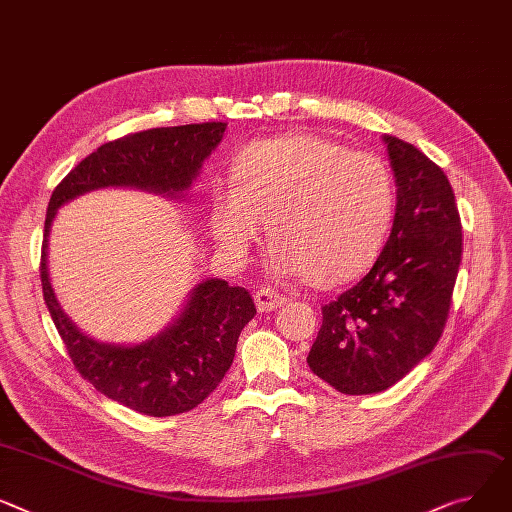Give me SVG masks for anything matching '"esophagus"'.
Here are the masks:
<instances>
[{
  "label": "esophagus",
  "instance_id": "obj_1",
  "mask_svg": "<svg viewBox=\"0 0 512 512\" xmlns=\"http://www.w3.org/2000/svg\"><path fill=\"white\" fill-rule=\"evenodd\" d=\"M284 300H286V298H284L282 294H278V292H274V290H269V288H261V290L255 292V306H257L259 313L276 311L278 306L284 304Z\"/></svg>",
  "mask_w": 512,
  "mask_h": 512
}]
</instances>
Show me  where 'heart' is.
Wrapping results in <instances>:
<instances>
[{
	"mask_svg": "<svg viewBox=\"0 0 512 512\" xmlns=\"http://www.w3.org/2000/svg\"><path fill=\"white\" fill-rule=\"evenodd\" d=\"M230 185L210 193L208 222L218 249L243 263L265 230L282 278L339 286L379 257L393 214V179L374 154L317 133H288L245 146Z\"/></svg>",
	"mask_w": 512,
	"mask_h": 512,
	"instance_id": "heart-1",
	"label": "heart"
}]
</instances>
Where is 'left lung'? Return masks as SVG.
Returning <instances> with one entry per match:
<instances>
[{
    "label": "left lung",
    "mask_w": 512,
    "mask_h": 512,
    "mask_svg": "<svg viewBox=\"0 0 512 512\" xmlns=\"http://www.w3.org/2000/svg\"><path fill=\"white\" fill-rule=\"evenodd\" d=\"M381 138L397 187L391 234L368 274L323 306L306 358L319 379L346 395L389 389L434 350L463 249L447 175L416 146Z\"/></svg>",
    "instance_id": "obj_1"
}]
</instances>
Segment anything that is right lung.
Wrapping results in <instances>:
<instances>
[{"label": "right lung", "instance_id": "add662e5", "mask_svg": "<svg viewBox=\"0 0 512 512\" xmlns=\"http://www.w3.org/2000/svg\"><path fill=\"white\" fill-rule=\"evenodd\" d=\"M226 123L156 127L109 142L86 156L51 195L41 255L43 296L78 372L102 395L154 418L193 410L224 379L238 335L255 317L251 294L206 278L193 286L160 333L140 344H111L65 315L49 278V234L65 203L90 191L129 187L183 199L224 138Z\"/></svg>", "mask_w": 512, "mask_h": 512}]
</instances>
